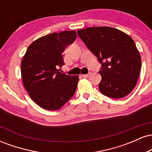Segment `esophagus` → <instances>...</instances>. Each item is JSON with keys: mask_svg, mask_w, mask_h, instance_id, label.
Here are the masks:
<instances>
[{"mask_svg": "<svg viewBox=\"0 0 152 152\" xmlns=\"http://www.w3.org/2000/svg\"><path fill=\"white\" fill-rule=\"evenodd\" d=\"M90 74H91V73H89V74H83V75H81V76H82V77H83V78H87L90 76Z\"/></svg>", "mask_w": 152, "mask_h": 152, "instance_id": "1", "label": "esophagus"}]
</instances>
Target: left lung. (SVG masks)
<instances>
[{
	"label": "left lung",
	"mask_w": 152,
	"mask_h": 152,
	"mask_svg": "<svg viewBox=\"0 0 152 152\" xmlns=\"http://www.w3.org/2000/svg\"><path fill=\"white\" fill-rule=\"evenodd\" d=\"M78 35L102 64L99 90L106 96L121 99L129 94L137 83L142 60L134 40L111 27H90Z\"/></svg>",
	"instance_id": "left-lung-1"
}]
</instances>
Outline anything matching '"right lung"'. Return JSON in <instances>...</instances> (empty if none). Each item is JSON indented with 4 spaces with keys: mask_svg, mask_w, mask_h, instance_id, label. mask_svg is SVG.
I'll return each mask as SVG.
<instances>
[{
    "mask_svg": "<svg viewBox=\"0 0 152 152\" xmlns=\"http://www.w3.org/2000/svg\"><path fill=\"white\" fill-rule=\"evenodd\" d=\"M76 31L53 33L34 41L21 61L23 83L34 102L43 109L55 111L74 96L78 76L62 74V53L76 38Z\"/></svg>",
    "mask_w": 152,
    "mask_h": 152,
    "instance_id": "1",
    "label": "right lung"
}]
</instances>
